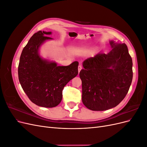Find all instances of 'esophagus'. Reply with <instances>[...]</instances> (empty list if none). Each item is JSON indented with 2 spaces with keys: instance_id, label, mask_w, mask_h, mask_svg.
I'll return each instance as SVG.
<instances>
[{
  "instance_id": "esophagus-1",
  "label": "esophagus",
  "mask_w": 147,
  "mask_h": 147,
  "mask_svg": "<svg viewBox=\"0 0 147 147\" xmlns=\"http://www.w3.org/2000/svg\"><path fill=\"white\" fill-rule=\"evenodd\" d=\"M82 66L81 65H78V73L80 72V70H82Z\"/></svg>"
}]
</instances>
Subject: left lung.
<instances>
[{"instance_id": "1", "label": "left lung", "mask_w": 147, "mask_h": 147, "mask_svg": "<svg viewBox=\"0 0 147 147\" xmlns=\"http://www.w3.org/2000/svg\"><path fill=\"white\" fill-rule=\"evenodd\" d=\"M112 50L83 62L80 72L82 102L88 109L104 111L118 105L126 96L132 80V61L124 43L110 40Z\"/></svg>"}]
</instances>
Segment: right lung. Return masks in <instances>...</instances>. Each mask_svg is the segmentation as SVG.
<instances>
[{
  "label": "right lung",
  "mask_w": 147,
  "mask_h": 147,
  "mask_svg": "<svg viewBox=\"0 0 147 147\" xmlns=\"http://www.w3.org/2000/svg\"><path fill=\"white\" fill-rule=\"evenodd\" d=\"M51 34L42 30L34 34L23 48L18 65L19 81L26 95L34 104L47 108L59 104L64 87L78 73L77 61L59 66L40 55L43 44L53 39L47 36Z\"/></svg>",
  "instance_id": "1"
}]
</instances>
